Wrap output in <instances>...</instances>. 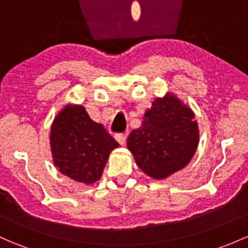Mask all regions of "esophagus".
Here are the masks:
<instances>
[{"label":"esophagus","instance_id":"esophagus-1","mask_svg":"<svg viewBox=\"0 0 248 248\" xmlns=\"http://www.w3.org/2000/svg\"><path fill=\"white\" fill-rule=\"evenodd\" d=\"M115 140L120 145H124V142H126V135L122 134V133L115 134Z\"/></svg>","mask_w":248,"mask_h":248}]
</instances>
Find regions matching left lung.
Wrapping results in <instances>:
<instances>
[{
    "mask_svg": "<svg viewBox=\"0 0 248 248\" xmlns=\"http://www.w3.org/2000/svg\"><path fill=\"white\" fill-rule=\"evenodd\" d=\"M194 117L191 108L174 93L155 98L141 126L127 139L140 170L153 179H165L186 168L199 145V124Z\"/></svg>",
    "mask_w": 248,
    "mask_h": 248,
    "instance_id": "8db88e82",
    "label": "left lung"
}]
</instances>
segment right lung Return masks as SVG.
I'll list each match as a JSON object with an SVG mask.
<instances>
[{
	"instance_id": "obj_1",
	"label": "right lung",
	"mask_w": 248,
	"mask_h": 248,
	"mask_svg": "<svg viewBox=\"0 0 248 248\" xmlns=\"http://www.w3.org/2000/svg\"><path fill=\"white\" fill-rule=\"evenodd\" d=\"M52 158L65 176L87 186L101 179L109 155L119 144L80 104H66L49 133Z\"/></svg>"
}]
</instances>
